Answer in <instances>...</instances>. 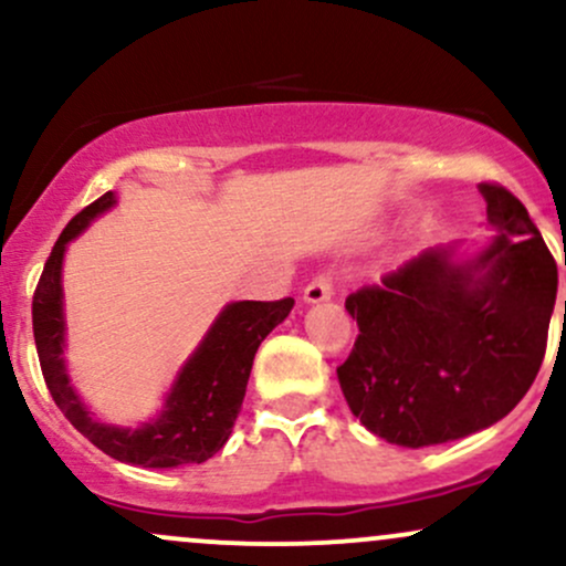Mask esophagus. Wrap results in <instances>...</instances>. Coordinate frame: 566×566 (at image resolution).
<instances>
[{"label": "esophagus", "mask_w": 566, "mask_h": 566, "mask_svg": "<svg viewBox=\"0 0 566 566\" xmlns=\"http://www.w3.org/2000/svg\"><path fill=\"white\" fill-rule=\"evenodd\" d=\"M333 276H327V274H319L316 279H311L308 284H305V290H303V301L305 303H324V301H329V297H333Z\"/></svg>", "instance_id": "obj_1"}]
</instances>
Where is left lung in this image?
<instances>
[{"label":"left lung","mask_w":566,"mask_h":566,"mask_svg":"<svg viewBox=\"0 0 566 566\" xmlns=\"http://www.w3.org/2000/svg\"><path fill=\"white\" fill-rule=\"evenodd\" d=\"M479 191L497 231L482 252L431 247L346 297L359 337L337 380L359 423L391 444L418 450L490 428L543 365L556 261L509 188Z\"/></svg>","instance_id":"obj_1"}]
</instances>
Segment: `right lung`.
<instances>
[{
	"label": "right lung",
	"mask_w": 566,
	"mask_h": 566,
	"mask_svg": "<svg viewBox=\"0 0 566 566\" xmlns=\"http://www.w3.org/2000/svg\"><path fill=\"white\" fill-rule=\"evenodd\" d=\"M116 205L114 191H106L63 229L42 276H39L31 319L44 382L57 409L69 423L87 437L97 450L114 460L140 469H178L186 463H205L231 437L237 415L242 409L247 380H250L255 350L265 335L287 319L295 301H239L229 303L201 337V343L180 367L165 407L148 423L138 428L108 426L93 418L80 394L71 386L63 359L66 319H63V255L71 239H76L97 216Z\"/></svg>",
	"instance_id": "right-lung-1"
}]
</instances>
